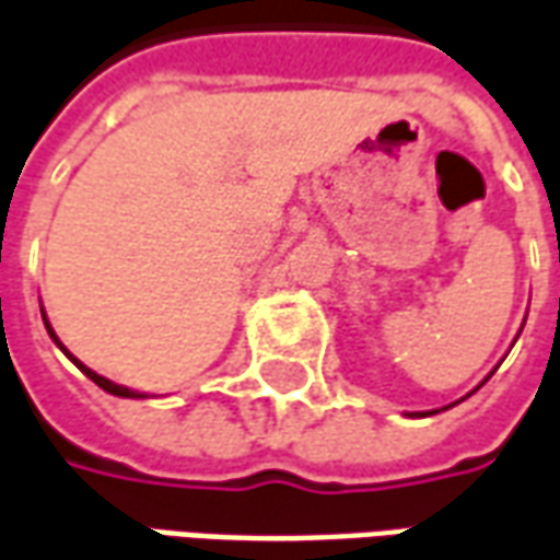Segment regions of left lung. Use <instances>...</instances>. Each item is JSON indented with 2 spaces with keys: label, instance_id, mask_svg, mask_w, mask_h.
Here are the masks:
<instances>
[{
  "label": "left lung",
  "instance_id": "1",
  "mask_svg": "<svg viewBox=\"0 0 560 560\" xmlns=\"http://www.w3.org/2000/svg\"><path fill=\"white\" fill-rule=\"evenodd\" d=\"M444 410H447V408H444ZM432 413H439V410H432Z\"/></svg>",
  "mask_w": 560,
  "mask_h": 560
}]
</instances>
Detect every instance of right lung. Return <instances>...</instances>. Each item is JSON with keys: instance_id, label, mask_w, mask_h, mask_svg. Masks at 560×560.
<instances>
[{"instance_id": "add662e5", "label": "right lung", "mask_w": 560, "mask_h": 560, "mask_svg": "<svg viewBox=\"0 0 560 560\" xmlns=\"http://www.w3.org/2000/svg\"><path fill=\"white\" fill-rule=\"evenodd\" d=\"M42 318H45V312H42ZM45 328H48V334H51V340H55V343L60 346L63 352H67V359H72V364H75V368H79L82 374L89 376V380H94V383H97L101 389L109 392V395H119V398H147V395H140V392L128 389V386H119V383H113V380H106V376H101V374H94V371H91V368H85V364H82V361L75 359V355H70V349H67V346H63V343H60V340H57L55 328H51L48 322H45Z\"/></svg>"}]
</instances>
